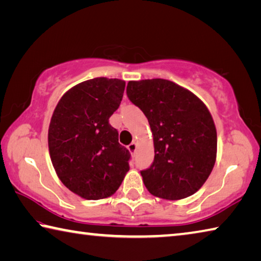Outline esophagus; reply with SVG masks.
I'll return each mask as SVG.
<instances>
[{
    "label": "esophagus",
    "mask_w": 261,
    "mask_h": 261,
    "mask_svg": "<svg viewBox=\"0 0 261 261\" xmlns=\"http://www.w3.org/2000/svg\"><path fill=\"white\" fill-rule=\"evenodd\" d=\"M127 148H129V151H130L131 154H135L136 149H137V144L135 143V141H132V143L129 145V146H127Z\"/></svg>",
    "instance_id": "34e87169"
}]
</instances>
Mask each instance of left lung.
Here are the masks:
<instances>
[{
  "label": "left lung",
  "mask_w": 261,
  "mask_h": 261,
  "mask_svg": "<svg viewBox=\"0 0 261 261\" xmlns=\"http://www.w3.org/2000/svg\"><path fill=\"white\" fill-rule=\"evenodd\" d=\"M126 94L153 134L154 161L140 171L145 187L167 200L192 196L216 160L218 137L208 109L192 92L160 78L129 82Z\"/></svg>",
  "instance_id": "8db88e82"
}]
</instances>
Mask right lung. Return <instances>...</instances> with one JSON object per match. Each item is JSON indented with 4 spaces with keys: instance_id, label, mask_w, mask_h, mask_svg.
Masks as SVG:
<instances>
[{
    "instance_id": "obj_1",
    "label": "right lung",
    "mask_w": 261,
    "mask_h": 261,
    "mask_svg": "<svg viewBox=\"0 0 261 261\" xmlns=\"http://www.w3.org/2000/svg\"><path fill=\"white\" fill-rule=\"evenodd\" d=\"M125 82H83L62 96L48 130L51 163L61 182L87 200L108 198L129 171V149L118 143L109 117L120 107Z\"/></svg>"
}]
</instances>
